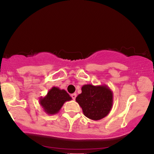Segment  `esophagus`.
<instances>
[{"mask_svg":"<svg viewBox=\"0 0 154 154\" xmlns=\"http://www.w3.org/2000/svg\"><path fill=\"white\" fill-rule=\"evenodd\" d=\"M76 96H77L76 93H73V94H71V97H72V99H73V100H75V99L76 98Z\"/></svg>","mask_w":154,"mask_h":154,"instance_id":"34e87169","label":"esophagus"}]
</instances>
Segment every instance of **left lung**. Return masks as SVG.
I'll list each match as a JSON object with an SVG mask.
<instances>
[{"label":"left lung","mask_w":154,"mask_h":154,"mask_svg":"<svg viewBox=\"0 0 154 154\" xmlns=\"http://www.w3.org/2000/svg\"><path fill=\"white\" fill-rule=\"evenodd\" d=\"M85 117L99 120L109 113L113 106V92L106 85H83L76 99Z\"/></svg>","instance_id":"1"}]
</instances>
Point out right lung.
<instances>
[{"mask_svg":"<svg viewBox=\"0 0 154 154\" xmlns=\"http://www.w3.org/2000/svg\"><path fill=\"white\" fill-rule=\"evenodd\" d=\"M71 100L72 98L66 90L52 87L45 97L39 98V104L46 113L54 115L58 113L65 102Z\"/></svg>","mask_w":154,"mask_h":154,"instance_id":"1","label":"right lung"}]
</instances>
